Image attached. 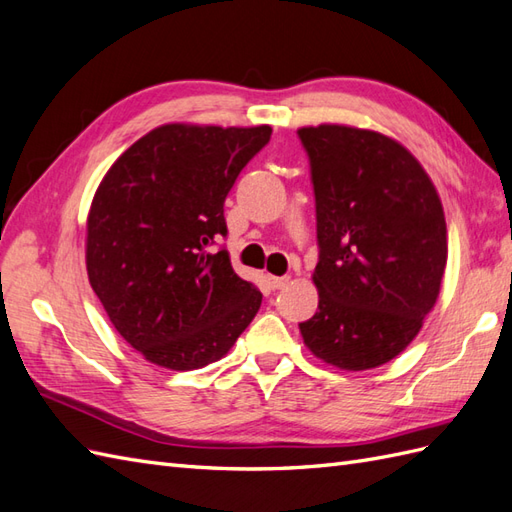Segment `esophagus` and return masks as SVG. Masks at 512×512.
<instances>
[{
	"label": "esophagus",
	"mask_w": 512,
	"mask_h": 512,
	"mask_svg": "<svg viewBox=\"0 0 512 512\" xmlns=\"http://www.w3.org/2000/svg\"><path fill=\"white\" fill-rule=\"evenodd\" d=\"M269 280V284H271V289H282V286L289 282L291 278L289 276H269L267 278Z\"/></svg>",
	"instance_id": "34e87169"
}]
</instances>
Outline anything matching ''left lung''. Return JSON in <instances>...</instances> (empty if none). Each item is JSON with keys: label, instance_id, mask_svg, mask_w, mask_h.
<instances>
[{"label": "left lung", "instance_id": "obj_1", "mask_svg": "<svg viewBox=\"0 0 512 512\" xmlns=\"http://www.w3.org/2000/svg\"><path fill=\"white\" fill-rule=\"evenodd\" d=\"M297 134L310 160L319 241V306L299 332L332 367H380L406 350L439 297L447 263L439 193L391 136L339 123Z\"/></svg>", "mask_w": 512, "mask_h": 512}]
</instances>
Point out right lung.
<instances>
[{
    "label": "right lung",
    "mask_w": 512,
    "mask_h": 512,
    "mask_svg": "<svg viewBox=\"0 0 512 512\" xmlns=\"http://www.w3.org/2000/svg\"><path fill=\"white\" fill-rule=\"evenodd\" d=\"M271 126L167 123L141 136L99 182L86 219V271L117 332L145 360L191 371L223 358L263 293L239 278L223 202Z\"/></svg>",
    "instance_id": "add662e5"
}]
</instances>
